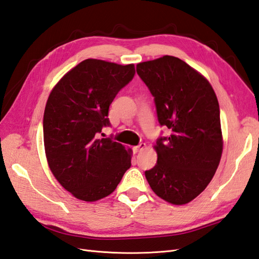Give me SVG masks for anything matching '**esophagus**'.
Returning <instances> with one entry per match:
<instances>
[{
	"label": "esophagus",
	"mask_w": 259,
	"mask_h": 259,
	"mask_svg": "<svg viewBox=\"0 0 259 259\" xmlns=\"http://www.w3.org/2000/svg\"><path fill=\"white\" fill-rule=\"evenodd\" d=\"M144 148H146V143L141 142V143H139V144H138V146H136V147L134 148V151H135V152H140L141 150H143Z\"/></svg>",
	"instance_id": "34e87169"
}]
</instances>
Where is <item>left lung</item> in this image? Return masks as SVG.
Here are the masks:
<instances>
[{
  "instance_id": "1",
  "label": "left lung",
  "mask_w": 259,
  "mask_h": 259,
  "mask_svg": "<svg viewBox=\"0 0 259 259\" xmlns=\"http://www.w3.org/2000/svg\"><path fill=\"white\" fill-rule=\"evenodd\" d=\"M137 73L154 97L159 123L171 132L157 140L158 161L147 181L159 197L182 205L205 190L220 164L218 98L206 78L178 57L139 63Z\"/></svg>"
}]
</instances>
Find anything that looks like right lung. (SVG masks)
Returning <instances> with one entry per match:
<instances>
[{"label":"right lung","instance_id":"add662e5","mask_svg":"<svg viewBox=\"0 0 259 259\" xmlns=\"http://www.w3.org/2000/svg\"><path fill=\"white\" fill-rule=\"evenodd\" d=\"M136 74L135 65L85 59L70 69L47 99L43 129L48 165L65 190L86 202L111 194L131 166V150L111 138L108 111Z\"/></svg>","mask_w":259,"mask_h":259}]
</instances>
